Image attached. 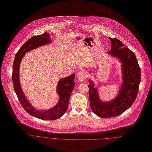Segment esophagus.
Instances as JSON below:
<instances>
[{
  "instance_id": "1",
  "label": "esophagus",
  "mask_w": 152,
  "mask_h": 152,
  "mask_svg": "<svg viewBox=\"0 0 152 152\" xmlns=\"http://www.w3.org/2000/svg\"><path fill=\"white\" fill-rule=\"evenodd\" d=\"M87 77V75L86 74L83 72H79L77 73V79H79V80H80V82H83L86 79V78Z\"/></svg>"
}]
</instances>
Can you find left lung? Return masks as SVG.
<instances>
[{
  "mask_svg": "<svg viewBox=\"0 0 152 152\" xmlns=\"http://www.w3.org/2000/svg\"><path fill=\"white\" fill-rule=\"evenodd\" d=\"M111 42L108 54L121 63L122 80L117 96L112 100H101L93 81L89 80V99L93 113L103 118L118 116L128 109L136 98L140 82V69L132 51L124 46L117 38H110Z\"/></svg>",
  "mask_w": 152,
  "mask_h": 152,
  "instance_id": "8db88e82",
  "label": "left lung"
}]
</instances>
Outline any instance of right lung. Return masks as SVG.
Masks as SVG:
<instances>
[{"instance_id":"obj_1","label":"right lung","mask_w":152,"mask_h":152,"mask_svg":"<svg viewBox=\"0 0 152 152\" xmlns=\"http://www.w3.org/2000/svg\"><path fill=\"white\" fill-rule=\"evenodd\" d=\"M48 33L36 35L29 39L16 54L13 65L12 80L14 89L18 100L24 110L31 115L43 120H53L61 117L66 111L70 94L75 86V73L61 79L56 87V93L59 96L58 103L53 107L46 110L35 109L26 97L20 82V66L26 53L38 47L50 44L52 41Z\"/></svg>"}]
</instances>
